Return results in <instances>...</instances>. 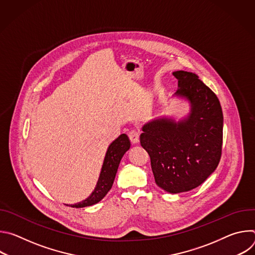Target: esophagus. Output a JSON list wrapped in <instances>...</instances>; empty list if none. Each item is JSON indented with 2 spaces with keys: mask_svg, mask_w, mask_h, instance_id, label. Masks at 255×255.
<instances>
[{
  "mask_svg": "<svg viewBox=\"0 0 255 255\" xmlns=\"http://www.w3.org/2000/svg\"><path fill=\"white\" fill-rule=\"evenodd\" d=\"M139 131L138 130H132L130 131L129 133V138H130V141L133 143V144H136L139 142Z\"/></svg>",
  "mask_w": 255,
  "mask_h": 255,
  "instance_id": "34e87169",
  "label": "esophagus"
}]
</instances>
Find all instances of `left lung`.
<instances>
[{
	"mask_svg": "<svg viewBox=\"0 0 255 255\" xmlns=\"http://www.w3.org/2000/svg\"><path fill=\"white\" fill-rule=\"evenodd\" d=\"M172 96L189 104L183 118L161 117L144 124L141 146L150 156L156 185L170 194L189 192L215 171L223 140V113L217 96L194 72L176 70Z\"/></svg>",
	"mask_w": 255,
	"mask_h": 255,
	"instance_id": "left-lung-1",
	"label": "left lung"
}]
</instances>
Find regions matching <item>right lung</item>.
I'll use <instances>...</instances> for the list:
<instances>
[{
	"label": "right lung",
	"instance_id": "1",
	"mask_svg": "<svg viewBox=\"0 0 255 255\" xmlns=\"http://www.w3.org/2000/svg\"><path fill=\"white\" fill-rule=\"evenodd\" d=\"M130 145V140L126 134H121L109 145L97 185L92 194L82 202L67 206L72 208H85L99 203L107 195V193L111 190L120 161L123 155L129 150Z\"/></svg>",
	"mask_w": 255,
	"mask_h": 255
}]
</instances>
